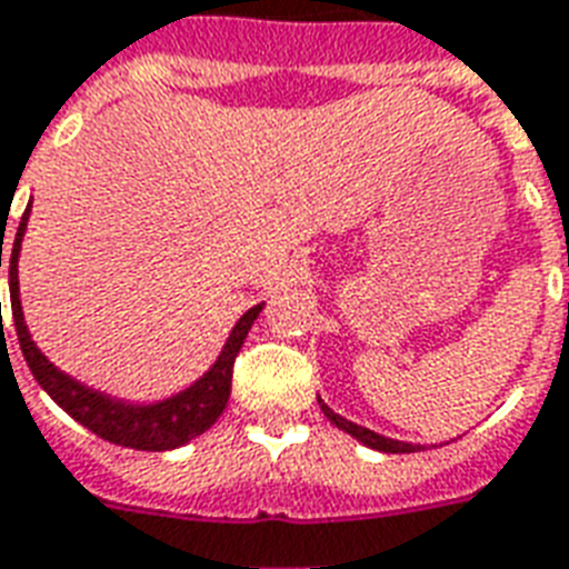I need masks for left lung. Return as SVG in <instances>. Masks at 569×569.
I'll return each mask as SVG.
<instances>
[{
	"instance_id": "8db88e82",
	"label": "left lung",
	"mask_w": 569,
	"mask_h": 569,
	"mask_svg": "<svg viewBox=\"0 0 569 569\" xmlns=\"http://www.w3.org/2000/svg\"><path fill=\"white\" fill-rule=\"evenodd\" d=\"M317 403H320V409H323V416L332 421L338 430H345V433H350L353 439H359V442L365 445V448H373V451H382V453H416V451H425V445L418 442H403V439H391V436H382L377 433V430H371V427H362L356 425V421H347L345 416H338L335 409H329L323 403V400L317 398Z\"/></svg>"
}]
</instances>
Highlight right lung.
I'll return each instance as SVG.
<instances>
[{
	"mask_svg": "<svg viewBox=\"0 0 569 569\" xmlns=\"http://www.w3.org/2000/svg\"><path fill=\"white\" fill-rule=\"evenodd\" d=\"M29 216H32V201L26 207L20 228H17L14 246H11V258H8V288H11V315H14V329L20 338V350L26 356L29 371L34 380L73 421L88 427L91 433L112 445H124L136 451H174L180 445L192 442L196 436L216 425V418L222 416L231 398V371H234V359L243 347L246 335L263 311L261 306L249 308L234 329L224 338L222 350L216 356V362L207 368L198 380L183 386L180 391L160 400H127L106 395L100 389H91L77 377H70L52 365L41 353V347L34 345L32 332L26 326L23 302H20V249H23L26 228H29ZM6 243V240H2ZM2 243H0V267H2ZM2 308V306H0Z\"/></svg>",
	"mask_w": 569,
	"mask_h": 569,
	"instance_id": "obj_1",
	"label": "right lung"
}]
</instances>
